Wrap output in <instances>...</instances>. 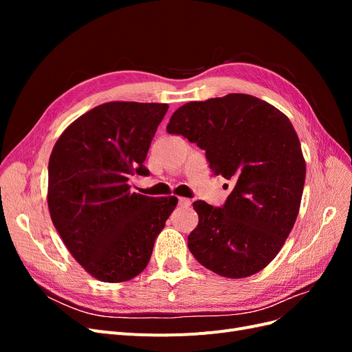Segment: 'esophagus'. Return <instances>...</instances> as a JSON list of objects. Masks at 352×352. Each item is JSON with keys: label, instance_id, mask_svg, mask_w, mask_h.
<instances>
[{"label": "esophagus", "instance_id": "1", "mask_svg": "<svg viewBox=\"0 0 352 352\" xmlns=\"http://www.w3.org/2000/svg\"><path fill=\"white\" fill-rule=\"evenodd\" d=\"M179 206L180 207H189L190 206V199H188V198H179Z\"/></svg>", "mask_w": 352, "mask_h": 352}]
</instances>
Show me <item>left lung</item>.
<instances>
[{
	"label": "left lung",
	"mask_w": 352,
	"mask_h": 352,
	"mask_svg": "<svg viewBox=\"0 0 352 352\" xmlns=\"http://www.w3.org/2000/svg\"><path fill=\"white\" fill-rule=\"evenodd\" d=\"M167 132L197 144L212 175L233 185L221 207L194 202L199 221L189 251L225 278L263 270L292 230L304 189L305 162L289 119L252 95L229 94L186 102Z\"/></svg>",
	"instance_id": "1"
}]
</instances>
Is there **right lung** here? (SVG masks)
Returning a JSON list of instances; mask_svg holds the SVG:
<instances>
[{
  "instance_id": "obj_1",
  "label": "right lung",
  "mask_w": 352,
  "mask_h": 352,
  "mask_svg": "<svg viewBox=\"0 0 352 352\" xmlns=\"http://www.w3.org/2000/svg\"><path fill=\"white\" fill-rule=\"evenodd\" d=\"M168 110L158 102H105L63 132L48 163V208L67 250L102 282L140 274L154 242L177 204L131 190L160 122Z\"/></svg>"
}]
</instances>
